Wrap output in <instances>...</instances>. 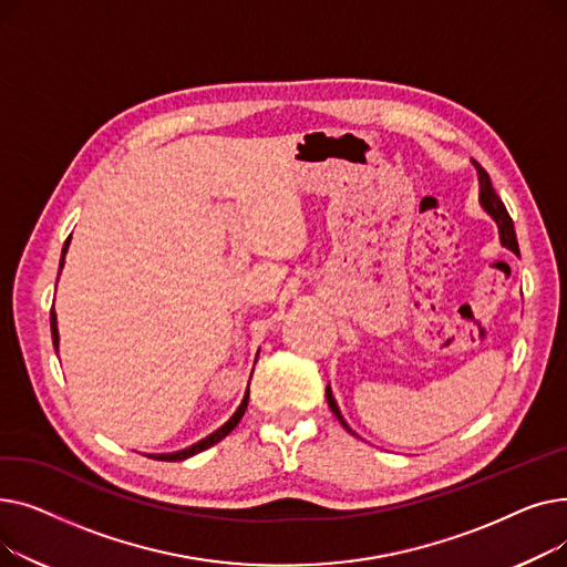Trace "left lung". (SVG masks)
Wrapping results in <instances>:
<instances>
[{
    "mask_svg": "<svg viewBox=\"0 0 567 567\" xmlns=\"http://www.w3.org/2000/svg\"><path fill=\"white\" fill-rule=\"evenodd\" d=\"M473 165H475V169H478V182H481V206H483L485 212L496 220V225H498V234H501V244H503L505 248H511L515 255H519V246H517V236H515L513 218L508 216V212H505V204H503V202H501V197L496 195V190H494V186H492V178H489V174H487L478 163H473ZM326 400H329V406H331V411L336 413V419L342 423V427H344L347 432H351V427L344 423L342 413H340V409H338V402H336V398H333L331 385H326ZM351 434H353V432H351Z\"/></svg>",
    "mask_w": 567,
    "mask_h": 567,
    "instance_id": "left-lung-1",
    "label": "left lung"
}]
</instances>
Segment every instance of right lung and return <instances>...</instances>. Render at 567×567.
Returning <instances> with one entry per match:
<instances>
[{
    "label": "right lung",
    "instance_id": "add662e5",
    "mask_svg": "<svg viewBox=\"0 0 567 567\" xmlns=\"http://www.w3.org/2000/svg\"><path fill=\"white\" fill-rule=\"evenodd\" d=\"M69 244H71V236L66 238V244H64V248H62V261H59V271H62V266H64V257H66V250H69ZM50 331H52V344H54V351L59 349V331H56V315H54V310L50 312ZM248 398H250V391H246V395H244V402L238 404V409L234 411V415L231 419L223 425V427H218L214 434H208L206 439H202V441H197V443H193L190 449H184V451H178V453H163V455H152L154 460H161V462H182V460H188V457H193V455H197V453H202V451H206V449H212L214 443H218V441H223L236 425H238V421L244 419V413H246V409H248Z\"/></svg>",
    "mask_w": 567,
    "mask_h": 567
}]
</instances>
